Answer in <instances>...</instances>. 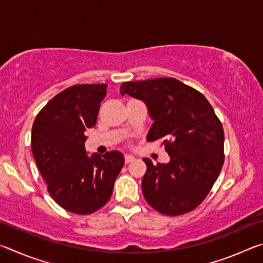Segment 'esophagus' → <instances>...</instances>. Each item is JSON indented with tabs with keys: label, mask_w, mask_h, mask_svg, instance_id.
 I'll return each instance as SVG.
<instances>
[{
	"label": "esophagus",
	"mask_w": 263,
	"mask_h": 263,
	"mask_svg": "<svg viewBox=\"0 0 263 263\" xmlns=\"http://www.w3.org/2000/svg\"><path fill=\"white\" fill-rule=\"evenodd\" d=\"M124 161H125V163L127 164L132 161H135V158H133L132 155H125V157H124Z\"/></svg>",
	"instance_id": "1"
}]
</instances>
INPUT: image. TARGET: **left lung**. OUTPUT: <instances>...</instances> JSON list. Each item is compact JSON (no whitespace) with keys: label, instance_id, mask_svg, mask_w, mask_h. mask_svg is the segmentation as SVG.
I'll return each instance as SVG.
<instances>
[{"label":"left lung","instance_id":"left-lung-1","mask_svg":"<svg viewBox=\"0 0 263 263\" xmlns=\"http://www.w3.org/2000/svg\"><path fill=\"white\" fill-rule=\"evenodd\" d=\"M122 95L144 101L154 121L147 141L162 139L168 163L142 159L141 188L151 206L167 216L195 210L210 193L225 160L224 128L202 92L174 78L124 82Z\"/></svg>","mask_w":263,"mask_h":263}]
</instances>
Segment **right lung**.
Listing matches in <instances>:
<instances>
[{"mask_svg":"<svg viewBox=\"0 0 263 263\" xmlns=\"http://www.w3.org/2000/svg\"><path fill=\"white\" fill-rule=\"evenodd\" d=\"M106 84H74L39 111L31 132V147L47 191L58 205L77 215L104 206L124 166L117 151L87 157V128L94 127Z\"/></svg>","mask_w":263,"mask_h":263,"instance_id":"1","label":"right lung"}]
</instances>
